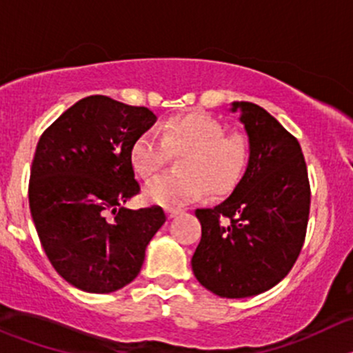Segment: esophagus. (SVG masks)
Masks as SVG:
<instances>
[{
	"label": "esophagus",
	"mask_w": 353,
	"mask_h": 353,
	"mask_svg": "<svg viewBox=\"0 0 353 353\" xmlns=\"http://www.w3.org/2000/svg\"><path fill=\"white\" fill-rule=\"evenodd\" d=\"M179 213H183L181 208H167V216H169V219H174V216H177Z\"/></svg>",
	"instance_id": "1"
}]
</instances>
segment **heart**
I'll list each match as a JSON object with an SVG mask.
<instances>
[{
    "label": "heart",
    "instance_id": "b5f03b06",
    "mask_svg": "<svg viewBox=\"0 0 353 353\" xmlns=\"http://www.w3.org/2000/svg\"><path fill=\"white\" fill-rule=\"evenodd\" d=\"M170 154L179 170L167 172L145 186V196L163 206H183L206 193L223 196L243 177L249 162V141L239 131L225 133L220 121L203 114L172 117L162 126V138L145 131L130 148L133 169L141 177L159 172Z\"/></svg>",
    "mask_w": 353,
    "mask_h": 353
}]
</instances>
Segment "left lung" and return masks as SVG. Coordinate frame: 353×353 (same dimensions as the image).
Here are the masks:
<instances>
[{
    "mask_svg": "<svg viewBox=\"0 0 353 353\" xmlns=\"http://www.w3.org/2000/svg\"><path fill=\"white\" fill-rule=\"evenodd\" d=\"M249 138V162L232 194L198 208L201 241L191 266L215 295H258L285 279L301 254L311 205L297 138L252 102H232Z\"/></svg>",
    "mask_w": 353,
    "mask_h": 353,
    "instance_id": "obj_1",
    "label": "left lung"
}]
</instances>
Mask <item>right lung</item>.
<instances>
[{
	"label": "right lung",
	"instance_id": "right-lung-1",
	"mask_svg": "<svg viewBox=\"0 0 353 353\" xmlns=\"http://www.w3.org/2000/svg\"><path fill=\"white\" fill-rule=\"evenodd\" d=\"M155 121L147 108L90 95L39 140L28 183L32 220L51 265L80 290L109 294L133 282L165 222L157 205L124 206L140 193L130 148Z\"/></svg>",
	"mask_w": 353,
	"mask_h": 353
}]
</instances>
